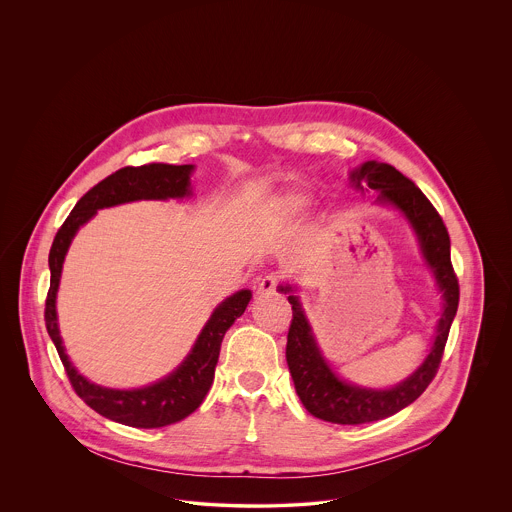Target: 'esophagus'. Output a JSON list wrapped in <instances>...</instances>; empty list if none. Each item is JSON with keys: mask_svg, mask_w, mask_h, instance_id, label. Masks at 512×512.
I'll list each match as a JSON object with an SVG mask.
<instances>
[{"mask_svg": "<svg viewBox=\"0 0 512 512\" xmlns=\"http://www.w3.org/2000/svg\"><path fill=\"white\" fill-rule=\"evenodd\" d=\"M279 284H281V277L275 275V273H271V275H267V277H263V279L259 281V288H257V290H259L261 294H273V292H277Z\"/></svg>", "mask_w": 512, "mask_h": 512, "instance_id": "34e87169", "label": "esophagus"}]
</instances>
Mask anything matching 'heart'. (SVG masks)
Wrapping results in <instances>:
<instances>
[{
	"instance_id": "heart-1",
	"label": "heart",
	"mask_w": 512,
	"mask_h": 512,
	"mask_svg": "<svg viewBox=\"0 0 512 512\" xmlns=\"http://www.w3.org/2000/svg\"><path fill=\"white\" fill-rule=\"evenodd\" d=\"M286 206H288V208H298V206H300V200H298V198H288V200H286Z\"/></svg>"
}]
</instances>
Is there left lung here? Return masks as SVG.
I'll use <instances>...</instances> for the list:
<instances>
[{
	"mask_svg": "<svg viewBox=\"0 0 512 512\" xmlns=\"http://www.w3.org/2000/svg\"><path fill=\"white\" fill-rule=\"evenodd\" d=\"M351 182L361 190L363 186L379 190V202L393 204L404 212L420 239L422 253L432 267L436 281L444 290L446 304L438 324L436 341L426 361L397 387L389 391H373L351 387L332 373L310 334V326L298 298L288 296V302L292 304V322L286 336V363L296 395L312 416L343 426H357L393 416L428 389L442 363L459 304V283L450 257V235L442 216L424 192L395 167L375 161H367L361 169L351 172ZM281 290L288 292L290 286H281Z\"/></svg>",
	"mask_w": 512,
	"mask_h": 512,
	"instance_id": "8db88e82",
	"label": "left lung"
}]
</instances>
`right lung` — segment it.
<instances>
[{"instance_id":"obj_1","label":"right lung","mask_w":512,"mask_h":512,"mask_svg":"<svg viewBox=\"0 0 512 512\" xmlns=\"http://www.w3.org/2000/svg\"><path fill=\"white\" fill-rule=\"evenodd\" d=\"M192 165H167V163H149L141 167H123L94 188H90L74 206L70 216L55 235L49 267H51V288L45 302V324L51 340L57 347L58 357L64 365L66 377L74 393L82 398L98 414L133 428H163L190 416L208 395L214 371L220 357L222 340L231 324L245 312L251 292L239 290L222 302L206 328L202 330L192 353L186 361L171 373L167 379L137 391H114L92 385L70 365L57 326L58 281L62 271V261L68 251V245L74 233L82 224H86L100 208H108L133 200H165L182 198L188 194V178Z\"/></svg>"}]
</instances>
